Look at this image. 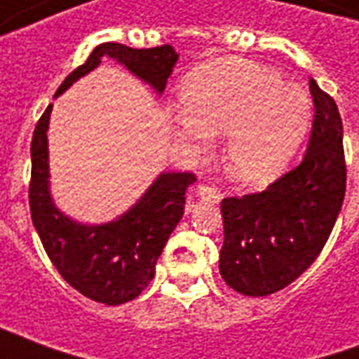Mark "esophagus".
I'll use <instances>...</instances> for the list:
<instances>
[{
    "instance_id": "esophagus-1",
    "label": "esophagus",
    "mask_w": 359,
    "mask_h": 359,
    "mask_svg": "<svg viewBox=\"0 0 359 359\" xmlns=\"http://www.w3.org/2000/svg\"><path fill=\"white\" fill-rule=\"evenodd\" d=\"M198 200L203 203H211V205H215V203L221 202V192H219L215 187L200 184V187H198Z\"/></svg>"
}]
</instances>
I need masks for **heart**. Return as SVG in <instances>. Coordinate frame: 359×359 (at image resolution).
<instances>
[{
    "label": "heart",
    "mask_w": 359,
    "mask_h": 359,
    "mask_svg": "<svg viewBox=\"0 0 359 359\" xmlns=\"http://www.w3.org/2000/svg\"><path fill=\"white\" fill-rule=\"evenodd\" d=\"M179 140L202 151L226 133L225 161L234 180L264 187L280 177L306 140L311 103L306 90L273 69L225 57L198 67L179 92Z\"/></svg>",
    "instance_id": "heart-1"
}]
</instances>
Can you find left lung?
<instances>
[{"instance_id":"1","label":"left lung","mask_w":359,"mask_h":359,"mask_svg":"<svg viewBox=\"0 0 359 359\" xmlns=\"http://www.w3.org/2000/svg\"><path fill=\"white\" fill-rule=\"evenodd\" d=\"M313 125L302 163L259 194L221 202L225 241L219 271L244 296L294 283L321 254L342 208L346 165L337 103L309 79Z\"/></svg>"}]
</instances>
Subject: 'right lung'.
Here are the masks:
<instances>
[{
  "label": "right lung",
  "mask_w": 359,
  "mask_h": 359,
  "mask_svg": "<svg viewBox=\"0 0 359 359\" xmlns=\"http://www.w3.org/2000/svg\"><path fill=\"white\" fill-rule=\"evenodd\" d=\"M102 57L117 61L161 95L179 53L171 46L134 50L123 43H100L86 63L63 81L55 97L92 73ZM51 109L53 103L38 121L30 144L32 179L28 198L36 233L51 264L74 290L105 306L134 300L156 275L157 259L182 219L187 190L194 184L196 177L192 172H159L140 200L117 219L97 225L71 219L59 210L51 196L48 149Z\"/></svg>",
  "instance_id": "obj_1"
}]
</instances>
